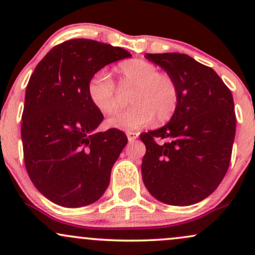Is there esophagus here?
I'll return each mask as SVG.
<instances>
[{"label":"esophagus","mask_w":255,"mask_h":255,"mask_svg":"<svg viewBox=\"0 0 255 255\" xmlns=\"http://www.w3.org/2000/svg\"><path fill=\"white\" fill-rule=\"evenodd\" d=\"M127 137H128V140H129V141H133V140H135L137 137V133H134V131H128Z\"/></svg>","instance_id":"esophagus-1"}]
</instances>
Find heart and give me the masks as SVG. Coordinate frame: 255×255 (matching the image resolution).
Returning a JSON list of instances; mask_svg holds the SVG:
<instances>
[{
    "label": "heart",
    "mask_w": 255,
    "mask_h": 255,
    "mask_svg": "<svg viewBox=\"0 0 255 255\" xmlns=\"http://www.w3.org/2000/svg\"><path fill=\"white\" fill-rule=\"evenodd\" d=\"M115 75L120 87H133L129 98L133 107L108 120L110 127L137 130L156 118L158 122H166L172 118L178 105V90L170 75L159 73L157 66L140 58L120 63ZM87 96L103 115H111L119 110L118 90L107 72H97L90 79Z\"/></svg>",
    "instance_id": "1"
}]
</instances>
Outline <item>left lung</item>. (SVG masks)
I'll use <instances>...</instances> for the list:
<instances>
[{"label":"left lung","instance_id":"8db88e82","mask_svg":"<svg viewBox=\"0 0 255 255\" xmlns=\"http://www.w3.org/2000/svg\"><path fill=\"white\" fill-rule=\"evenodd\" d=\"M145 57L174 79L178 105L165 126L140 135L146 146L142 181L162 203L197 204L215 192L229 168L236 130L233 95L212 68L188 55Z\"/></svg>","mask_w":255,"mask_h":255}]
</instances>
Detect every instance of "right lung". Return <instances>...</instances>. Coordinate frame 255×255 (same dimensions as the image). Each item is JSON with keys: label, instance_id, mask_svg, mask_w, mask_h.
<instances>
[{"label": "right lung", "instance_id": "obj_1", "mask_svg": "<svg viewBox=\"0 0 255 255\" xmlns=\"http://www.w3.org/2000/svg\"><path fill=\"white\" fill-rule=\"evenodd\" d=\"M131 55L91 39L54 46L37 64L25 95L21 139L34 187L64 207L97 201L127 144L124 131H96L103 114L87 96L90 79L107 64Z\"/></svg>", "mask_w": 255, "mask_h": 255}]
</instances>
